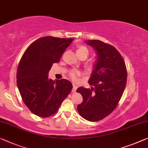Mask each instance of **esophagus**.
Masks as SVG:
<instances>
[{"label":"esophagus","instance_id":"34e87169","mask_svg":"<svg viewBox=\"0 0 148 148\" xmlns=\"http://www.w3.org/2000/svg\"><path fill=\"white\" fill-rule=\"evenodd\" d=\"M78 85L76 84H73V88H72V92H73V93L76 92V90L77 88H78Z\"/></svg>","mask_w":148,"mask_h":148}]
</instances>
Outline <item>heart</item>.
Instances as JSON below:
<instances>
[{
	"label": "heart",
	"mask_w": 148,
	"mask_h": 148,
	"mask_svg": "<svg viewBox=\"0 0 148 148\" xmlns=\"http://www.w3.org/2000/svg\"><path fill=\"white\" fill-rule=\"evenodd\" d=\"M77 53H84V54H86L88 56L89 51H88V49L85 46L79 45L77 47ZM87 66L90 70H94L96 67V64L94 62H90L88 64ZM81 75H82V72L78 70H72L69 73L70 77L71 78L72 80L74 81L78 80V77L80 76Z\"/></svg>",
	"instance_id": "obj_1"
}]
</instances>
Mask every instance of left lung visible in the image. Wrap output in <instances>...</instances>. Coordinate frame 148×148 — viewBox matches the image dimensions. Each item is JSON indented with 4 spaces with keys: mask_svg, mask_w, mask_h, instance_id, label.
<instances>
[{
    "mask_svg": "<svg viewBox=\"0 0 148 148\" xmlns=\"http://www.w3.org/2000/svg\"><path fill=\"white\" fill-rule=\"evenodd\" d=\"M96 50L98 60L88 83L93 88L80 87L83 102L78 105V113L90 122L107 117L118 106L127 82V69L122 55L114 46L98 40L86 41Z\"/></svg>",
    "mask_w": 148,
    "mask_h": 148,
    "instance_id": "8db88e82",
    "label": "left lung"
}]
</instances>
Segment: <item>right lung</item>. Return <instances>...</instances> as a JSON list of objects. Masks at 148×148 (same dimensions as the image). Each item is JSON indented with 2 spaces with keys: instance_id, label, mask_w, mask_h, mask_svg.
<instances>
[{
  "instance_id": "obj_1",
  "label": "right lung",
  "mask_w": 148,
  "mask_h": 148,
  "mask_svg": "<svg viewBox=\"0 0 148 148\" xmlns=\"http://www.w3.org/2000/svg\"><path fill=\"white\" fill-rule=\"evenodd\" d=\"M73 40L42 37L33 42L22 56L16 72L18 88L24 103L35 115L41 118L52 116L71 92L70 81H53L48 74Z\"/></svg>"
}]
</instances>
